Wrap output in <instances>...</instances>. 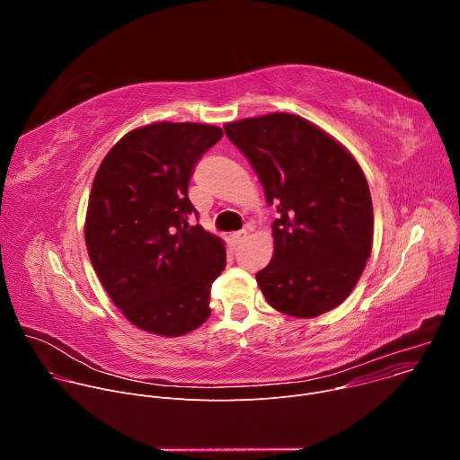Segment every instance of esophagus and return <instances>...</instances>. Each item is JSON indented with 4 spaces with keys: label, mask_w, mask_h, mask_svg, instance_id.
Wrapping results in <instances>:
<instances>
[{
    "label": "esophagus",
    "mask_w": 460,
    "mask_h": 460,
    "mask_svg": "<svg viewBox=\"0 0 460 460\" xmlns=\"http://www.w3.org/2000/svg\"><path fill=\"white\" fill-rule=\"evenodd\" d=\"M245 238H247V231H245V229L236 231V233H233V234H231V240H233L234 243H242Z\"/></svg>",
    "instance_id": "esophagus-1"
}]
</instances>
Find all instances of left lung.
<instances>
[{"mask_svg": "<svg viewBox=\"0 0 460 460\" xmlns=\"http://www.w3.org/2000/svg\"><path fill=\"white\" fill-rule=\"evenodd\" d=\"M224 128L280 215L273 258L256 273L268 304L298 318L337 307L358 282L373 243V204L360 165L296 114L245 118Z\"/></svg>", "mask_w": 460, "mask_h": 460, "instance_id": "left-lung-1", "label": "left lung"}]
</instances>
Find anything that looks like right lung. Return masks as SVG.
I'll return each mask as SVG.
<instances>
[{"instance_id": "1", "label": "right lung", "mask_w": 460, "mask_h": 460, "mask_svg": "<svg viewBox=\"0 0 460 460\" xmlns=\"http://www.w3.org/2000/svg\"><path fill=\"white\" fill-rule=\"evenodd\" d=\"M222 137L206 123H151L127 133L98 167L85 218L89 258L111 300L144 332L180 337L211 314L226 247L189 224L199 213L187 189Z\"/></svg>"}]
</instances>
